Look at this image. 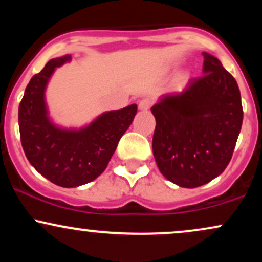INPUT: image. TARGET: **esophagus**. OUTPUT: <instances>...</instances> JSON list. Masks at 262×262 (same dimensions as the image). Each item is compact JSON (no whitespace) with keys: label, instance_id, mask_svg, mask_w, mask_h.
Instances as JSON below:
<instances>
[{"label":"esophagus","instance_id":"34e87169","mask_svg":"<svg viewBox=\"0 0 262 262\" xmlns=\"http://www.w3.org/2000/svg\"><path fill=\"white\" fill-rule=\"evenodd\" d=\"M151 104H152L151 98H149V97L143 98V100L139 102V110L140 111H148L149 108L151 107Z\"/></svg>","mask_w":262,"mask_h":262}]
</instances>
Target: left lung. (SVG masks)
Here are the masks:
<instances>
[{
  "mask_svg": "<svg viewBox=\"0 0 262 262\" xmlns=\"http://www.w3.org/2000/svg\"><path fill=\"white\" fill-rule=\"evenodd\" d=\"M203 76L151 107L156 119L152 152L171 182L194 188L221 175L229 164L243 123L235 79L203 53Z\"/></svg>",
  "mask_w": 262,
  "mask_h": 262,
  "instance_id": "obj_1",
  "label": "left lung"
}]
</instances>
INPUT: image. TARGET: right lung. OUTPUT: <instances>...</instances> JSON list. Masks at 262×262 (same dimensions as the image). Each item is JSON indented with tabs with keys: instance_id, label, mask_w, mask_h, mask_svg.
<instances>
[{
	"instance_id": "obj_1",
	"label": "right lung",
	"mask_w": 262,
	"mask_h": 262,
	"mask_svg": "<svg viewBox=\"0 0 262 262\" xmlns=\"http://www.w3.org/2000/svg\"><path fill=\"white\" fill-rule=\"evenodd\" d=\"M71 56L52 59L26 87L18 110L20 143L32 166L50 182L77 187L106 170L118 141L137 114V104L101 114L80 130L58 128L49 121L44 92L56 68Z\"/></svg>"
}]
</instances>
